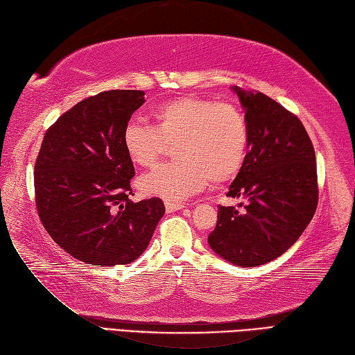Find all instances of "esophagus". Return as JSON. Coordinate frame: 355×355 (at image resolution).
<instances>
[{"mask_svg": "<svg viewBox=\"0 0 355 355\" xmlns=\"http://www.w3.org/2000/svg\"><path fill=\"white\" fill-rule=\"evenodd\" d=\"M164 207H166V210H168V212H177V210L184 209V205H182V202L166 201V202H164Z\"/></svg>", "mask_w": 355, "mask_h": 355, "instance_id": "obj_1", "label": "esophagus"}]
</instances>
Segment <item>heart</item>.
<instances>
[{
    "mask_svg": "<svg viewBox=\"0 0 355 355\" xmlns=\"http://www.w3.org/2000/svg\"><path fill=\"white\" fill-rule=\"evenodd\" d=\"M154 125L130 120L122 146L130 162L149 168L172 143L175 162L157 166L139 180L143 193L169 201L184 200L210 180L224 183L243 168L248 126L235 105L198 96H178L150 111Z\"/></svg>",
    "mask_w": 355,
    "mask_h": 355,
    "instance_id": "obj_1",
    "label": "heart"
}]
</instances>
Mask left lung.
I'll use <instances>...</instances> for the list:
<instances>
[{
	"label": "left lung",
	"mask_w": 355,
	"mask_h": 355,
	"mask_svg": "<svg viewBox=\"0 0 355 355\" xmlns=\"http://www.w3.org/2000/svg\"><path fill=\"white\" fill-rule=\"evenodd\" d=\"M245 111L248 153L207 243L238 267H258L296 243L318 207V168L302 122L271 97L233 87Z\"/></svg>",
	"instance_id": "obj_1"
}]
</instances>
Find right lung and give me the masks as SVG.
<instances>
[{"mask_svg":"<svg viewBox=\"0 0 355 355\" xmlns=\"http://www.w3.org/2000/svg\"><path fill=\"white\" fill-rule=\"evenodd\" d=\"M145 102L111 89L76 103L44 135L35 163L37 215L53 241L93 266H125L146 250L164 215L160 198L130 200L134 164L122 131Z\"/></svg>","mask_w":355,"mask_h":355,"instance_id":"right-lung-1","label":"right lung"}]
</instances>
